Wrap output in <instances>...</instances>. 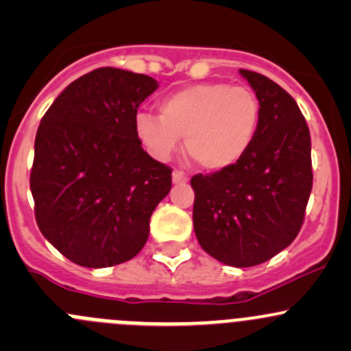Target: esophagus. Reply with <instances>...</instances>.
Wrapping results in <instances>:
<instances>
[{"instance_id": "1", "label": "esophagus", "mask_w": 351, "mask_h": 351, "mask_svg": "<svg viewBox=\"0 0 351 351\" xmlns=\"http://www.w3.org/2000/svg\"><path fill=\"white\" fill-rule=\"evenodd\" d=\"M173 182L185 183V182H189V176H186L183 171H180V169H175V171H173Z\"/></svg>"}]
</instances>
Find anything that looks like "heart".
Here are the masks:
<instances>
[{
  "mask_svg": "<svg viewBox=\"0 0 351 351\" xmlns=\"http://www.w3.org/2000/svg\"><path fill=\"white\" fill-rule=\"evenodd\" d=\"M260 100L246 86L198 83L166 95L159 117L139 113L136 134L159 161L169 159L185 137V151L200 168H231L250 149L260 125Z\"/></svg>",
  "mask_w": 351,
  "mask_h": 351,
  "instance_id": "1",
  "label": "heart"
}]
</instances>
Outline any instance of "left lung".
<instances>
[{
  "label": "left lung",
  "mask_w": 351,
  "mask_h": 351,
  "mask_svg": "<svg viewBox=\"0 0 351 351\" xmlns=\"http://www.w3.org/2000/svg\"><path fill=\"white\" fill-rule=\"evenodd\" d=\"M260 100V125L231 168L192 178L193 229L215 260L254 267L285 250L302 228L313 190L311 134L295 100L263 74L239 69Z\"/></svg>",
  "instance_id": "1"
}]
</instances>
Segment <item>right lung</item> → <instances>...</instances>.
I'll use <instances>...</instances> for the list:
<instances>
[{
	"mask_svg": "<svg viewBox=\"0 0 351 351\" xmlns=\"http://www.w3.org/2000/svg\"><path fill=\"white\" fill-rule=\"evenodd\" d=\"M158 83L100 67L69 84L42 117L30 190L35 221L73 263L129 261L149 238V219L171 189V168L143 149L139 105Z\"/></svg>",
	"mask_w": 351,
	"mask_h": 351,
	"instance_id": "obj_1",
	"label": "right lung"
}]
</instances>
